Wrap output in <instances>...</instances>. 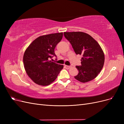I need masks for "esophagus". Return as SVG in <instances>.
I'll return each mask as SVG.
<instances>
[{"label": "esophagus", "instance_id": "obj_1", "mask_svg": "<svg viewBox=\"0 0 124 124\" xmlns=\"http://www.w3.org/2000/svg\"><path fill=\"white\" fill-rule=\"evenodd\" d=\"M65 68H67V69H70V68H71V67L70 66H67V65H65Z\"/></svg>", "mask_w": 124, "mask_h": 124}]
</instances>
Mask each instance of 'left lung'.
<instances>
[{
	"label": "left lung",
	"mask_w": 124,
	"mask_h": 124,
	"mask_svg": "<svg viewBox=\"0 0 124 124\" xmlns=\"http://www.w3.org/2000/svg\"><path fill=\"white\" fill-rule=\"evenodd\" d=\"M63 34L76 54L83 55L81 66L76 67L78 73L74 78L82 83L94 79L100 72L104 62V54L99 43L83 32H65Z\"/></svg>",
	"instance_id": "8db88e82"
}]
</instances>
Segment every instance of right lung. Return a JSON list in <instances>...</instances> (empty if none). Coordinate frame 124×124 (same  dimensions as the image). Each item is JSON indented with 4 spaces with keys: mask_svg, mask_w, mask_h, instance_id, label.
<instances>
[{
    "mask_svg": "<svg viewBox=\"0 0 124 124\" xmlns=\"http://www.w3.org/2000/svg\"><path fill=\"white\" fill-rule=\"evenodd\" d=\"M63 32L41 36L30 44L23 56L24 68L36 84L47 86L57 78L63 66L49 61L56 56L54 49L62 38Z\"/></svg>",
    "mask_w": 124,
    "mask_h": 124,
    "instance_id": "1",
    "label": "right lung"
}]
</instances>
